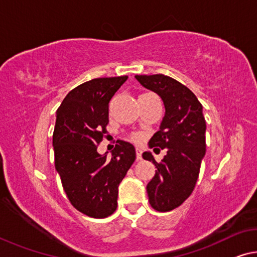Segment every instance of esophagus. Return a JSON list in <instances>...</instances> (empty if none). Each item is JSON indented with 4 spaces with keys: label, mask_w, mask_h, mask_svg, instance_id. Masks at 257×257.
Listing matches in <instances>:
<instances>
[{
    "label": "esophagus",
    "mask_w": 257,
    "mask_h": 257,
    "mask_svg": "<svg viewBox=\"0 0 257 257\" xmlns=\"http://www.w3.org/2000/svg\"><path fill=\"white\" fill-rule=\"evenodd\" d=\"M136 157H137V160H141V159H142V149H140V148L136 149Z\"/></svg>",
    "instance_id": "esophagus-1"
}]
</instances>
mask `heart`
Returning a JSON list of instances; mask_svg holds the SVG:
<instances>
[{
    "mask_svg": "<svg viewBox=\"0 0 257 257\" xmlns=\"http://www.w3.org/2000/svg\"><path fill=\"white\" fill-rule=\"evenodd\" d=\"M142 138H143V136H142L141 134H134L133 135V140L135 142H141Z\"/></svg>",
    "mask_w": 257,
    "mask_h": 257,
    "instance_id": "b5f03b06",
    "label": "heart"
}]
</instances>
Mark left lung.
I'll list each match as a JSON object with an SVG mask.
<instances>
[{"instance_id": "1", "label": "left lung", "mask_w": 257, "mask_h": 257, "mask_svg": "<svg viewBox=\"0 0 257 257\" xmlns=\"http://www.w3.org/2000/svg\"><path fill=\"white\" fill-rule=\"evenodd\" d=\"M135 77L144 88L160 96L165 105L160 129L150 140L149 148L167 149V156L158 164L148 151L143 159L152 161L157 168L146 186L150 205L158 211H169L190 197L200 172L206 153L202 105L189 88L173 77L164 74Z\"/></svg>"}]
</instances>
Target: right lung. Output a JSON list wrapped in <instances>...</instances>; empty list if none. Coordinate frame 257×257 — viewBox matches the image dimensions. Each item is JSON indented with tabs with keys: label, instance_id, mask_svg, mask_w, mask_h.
<instances>
[{
	"label": "right lung",
	"instance_id": "right-lung-1",
	"mask_svg": "<svg viewBox=\"0 0 257 257\" xmlns=\"http://www.w3.org/2000/svg\"><path fill=\"white\" fill-rule=\"evenodd\" d=\"M127 79L99 77L77 85L56 113V170L73 207L93 218L115 211L117 187L136 159L134 145L120 140L111 158L97 151L106 134L109 100Z\"/></svg>",
	"mask_w": 257,
	"mask_h": 257
}]
</instances>
